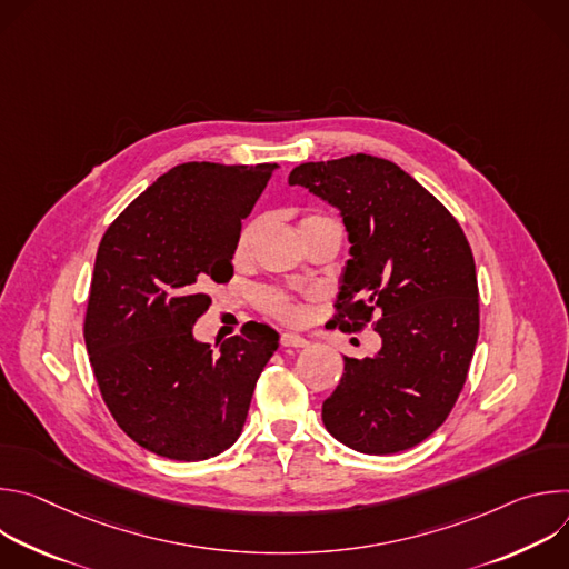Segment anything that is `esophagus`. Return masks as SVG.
I'll list each match as a JSON object with an SVG mask.
<instances>
[{
  "label": "esophagus",
  "instance_id": "1",
  "mask_svg": "<svg viewBox=\"0 0 569 569\" xmlns=\"http://www.w3.org/2000/svg\"><path fill=\"white\" fill-rule=\"evenodd\" d=\"M281 347H286V349H303V347H308V340H303L301 336H295V333H283L281 336Z\"/></svg>",
  "mask_w": 569,
  "mask_h": 569
}]
</instances>
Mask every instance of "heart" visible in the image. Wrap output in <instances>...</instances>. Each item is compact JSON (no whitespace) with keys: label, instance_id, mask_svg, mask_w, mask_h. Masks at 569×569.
I'll use <instances>...</instances> for the list:
<instances>
[{"label":"heart","instance_id":"b5f03b06","mask_svg":"<svg viewBox=\"0 0 569 569\" xmlns=\"http://www.w3.org/2000/svg\"><path fill=\"white\" fill-rule=\"evenodd\" d=\"M321 218H323L321 213H306L301 218V227H306V224H310L315 220H321ZM257 231H259V220H252V222H248L246 227L240 229V233L236 238V246H233V259L236 261L248 259V254L252 250V242L257 238ZM259 306H261L263 312H268V315H272V317H277V319H281L286 323H297L303 317L301 303L295 297L281 292V290H266V292H261L259 295Z\"/></svg>","mask_w":569,"mask_h":569}]
</instances>
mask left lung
Wrapping results in <instances>:
<instances>
[{
  "label": "left lung",
  "mask_w": 569,
  "mask_h": 569,
  "mask_svg": "<svg viewBox=\"0 0 569 569\" xmlns=\"http://www.w3.org/2000/svg\"><path fill=\"white\" fill-rule=\"evenodd\" d=\"M338 207L349 231L333 329L373 327L382 347L345 373L321 421L345 446L393 455L452 412L479 336L475 259L455 216L389 159L306 161L288 176Z\"/></svg>",
  "instance_id": "obj_1"
}]
</instances>
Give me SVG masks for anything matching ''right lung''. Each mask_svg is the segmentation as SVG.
<instances>
[{
	"label": "right lung",
	"mask_w": 569,
	"mask_h": 569,
	"mask_svg": "<svg viewBox=\"0 0 569 569\" xmlns=\"http://www.w3.org/2000/svg\"><path fill=\"white\" fill-rule=\"evenodd\" d=\"M274 169L187 161L101 238L86 347L117 426L159 457L202 461L227 450L279 347V333L257 321L242 323L218 356L191 331L209 308L207 288L231 279L240 222Z\"/></svg>",
	"instance_id": "right-lung-1"
}]
</instances>
